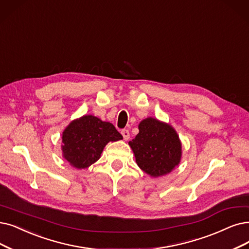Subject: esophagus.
I'll list each match as a JSON object with an SVG mask.
<instances>
[{
  "mask_svg": "<svg viewBox=\"0 0 249 249\" xmlns=\"http://www.w3.org/2000/svg\"><path fill=\"white\" fill-rule=\"evenodd\" d=\"M122 135H123V137H124V139L125 141L130 139V132H128V130H123L122 131Z\"/></svg>",
  "mask_w": 249,
  "mask_h": 249,
  "instance_id": "esophagus-1",
  "label": "esophagus"
}]
</instances>
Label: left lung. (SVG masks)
<instances>
[{"label": "left lung", "mask_w": 249, "mask_h": 249, "mask_svg": "<svg viewBox=\"0 0 249 249\" xmlns=\"http://www.w3.org/2000/svg\"><path fill=\"white\" fill-rule=\"evenodd\" d=\"M130 146L139 167L152 177L171 173L181 159V142L174 128L149 117L139 124V134Z\"/></svg>", "instance_id": "1"}]
</instances>
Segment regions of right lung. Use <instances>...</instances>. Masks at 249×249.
<instances>
[{
  "mask_svg": "<svg viewBox=\"0 0 249 249\" xmlns=\"http://www.w3.org/2000/svg\"><path fill=\"white\" fill-rule=\"evenodd\" d=\"M122 139L123 136L112 124L93 115H85L73 121L63 132V156L74 167L85 168L100 158L109 141Z\"/></svg>",
  "mask_w": 249,
  "mask_h": 249,
  "instance_id": "obj_1",
  "label": "right lung"
}]
</instances>
